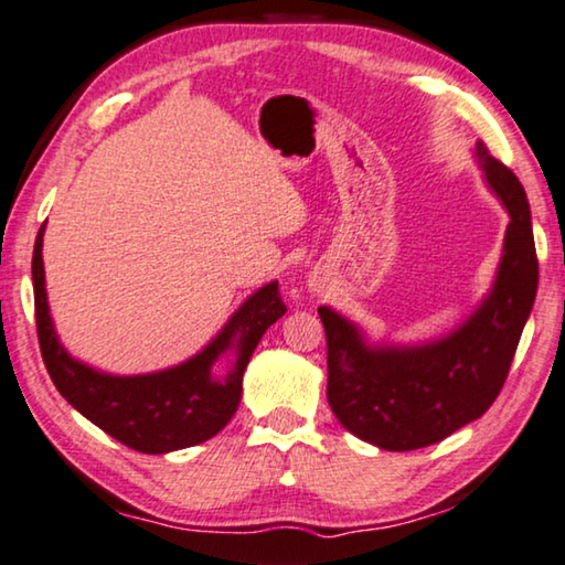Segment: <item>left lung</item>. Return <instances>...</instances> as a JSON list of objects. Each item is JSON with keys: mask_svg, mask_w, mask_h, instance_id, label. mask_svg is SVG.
Masks as SVG:
<instances>
[{"mask_svg": "<svg viewBox=\"0 0 565 565\" xmlns=\"http://www.w3.org/2000/svg\"><path fill=\"white\" fill-rule=\"evenodd\" d=\"M492 191L510 213L503 262L486 303L440 342L370 349L360 331L319 307L327 331V399L339 423L382 450L407 452L445 440L482 417L503 390L539 289L531 205L513 170L478 142Z\"/></svg>", "mask_w": 565, "mask_h": 565, "instance_id": "obj_1", "label": "left lung"}]
</instances>
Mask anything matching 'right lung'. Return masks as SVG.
<instances>
[{
  "label": "right lung",
  "mask_w": 565,
  "mask_h": 565,
  "mask_svg": "<svg viewBox=\"0 0 565 565\" xmlns=\"http://www.w3.org/2000/svg\"><path fill=\"white\" fill-rule=\"evenodd\" d=\"M42 234L44 226L32 254L34 319L42 360L60 395L103 433L138 452L183 450L221 433L238 407L241 380L250 354L262 342L264 331L286 315L279 284L274 281L256 291L226 329L185 364L140 377H113L75 362L57 342L44 291ZM234 343L239 347L237 366L226 381L213 379L212 362Z\"/></svg>",
  "instance_id": "right-lung-1"
}]
</instances>
